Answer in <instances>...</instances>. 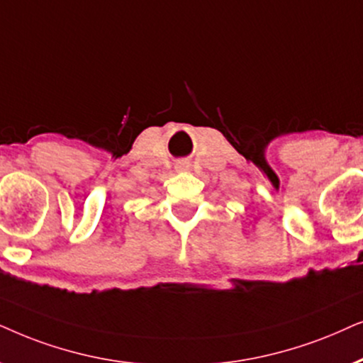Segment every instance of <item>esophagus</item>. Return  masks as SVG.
I'll return each mask as SVG.
<instances>
[{"label": "esophagus", "instance_id": "esophagus-1", "mask_svg": "<svg viewBox=\"0 0 363 363\" xmlns=\"http://www.w3.org/2000/svg\"><path fill=\"white\" fill-rule=\"evenodd\" d=\"M189 166H191V164L187 162V161H179L176 164V167L179 169V171H186V169H189Z\"/></svg>", "mask_w": 363, "mask_h": 363}]
</instances>
